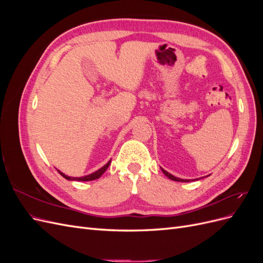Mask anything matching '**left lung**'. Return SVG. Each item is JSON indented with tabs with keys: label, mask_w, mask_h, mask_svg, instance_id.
I'll return each mask as SVG.
<instances>
[{
	"label": "left lung",
	"mask_w": 263,
	"mask_h": 263,
	"mask_svg": "<svg viewBox=\"0 0 263 263\" xmlns=\"http://www.w3.org/2000/svg\"><path fill=\"white\" fill-rule=\"evenodd\" d=\"M161 170H162V172L165 174L166 177H168L169 179H171V180H173V181H178V182H189L190 180H186V179H180V178H177V177H174V176H172L171 173H169L168 171H165V170H163L162 168H161Z\"/></svg>",
	"instance_id": "left-lung-1"
}]
</instances>
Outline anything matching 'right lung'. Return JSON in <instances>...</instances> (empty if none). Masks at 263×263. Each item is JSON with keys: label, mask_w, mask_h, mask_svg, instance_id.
Segmentation results:
<instances>
[{"label": "right lung", "mask_w": 263, "mask_h": 263, "mask_svg": "<svg viewBox=\"0 0 263 263\" xmlns=\"http://www.w3.org/2000/svg\"><path fill=\"white\" fill-rule=\"evenodd\" d=\"M109 163H110V160H109L105 165H103L102 168L99 169L98 171H95V172H93V173H91V174H87V176H84V177H77V178H73V177H68V176H66L65 173H62V172L59 171V170H58V172L61 174V176H62L63 178L69 180V181H93V180L99 179V178L102 176V174L107 170V168L109 166Z\"/></svg>", "instance_id": "obj_1"}]
</instances>
